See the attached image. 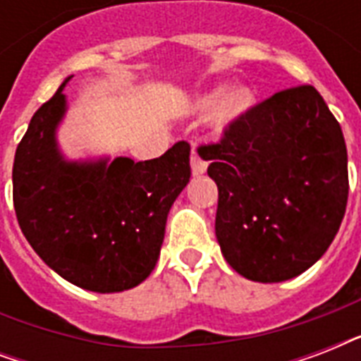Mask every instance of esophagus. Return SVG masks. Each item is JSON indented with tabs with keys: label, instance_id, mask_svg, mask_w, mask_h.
<instances>
[{
	"label": "esophagus",
	"instance_id": "34e87169",
	"mask_svg": "<svg viewBox=\"0 0 361 361\" xmlns=\"http://www.w3.org/2000/svg\"><path fill=\"white\" fill-rule=\"evenodd\" d=\"M206 169H208V164H206V161H202V159L198 157L197 153H192V155H191L192 176H202L204 172H206Z\"/></svg>",
	"mask_w": 361,
	"mask_h": 361
}]
</instances>
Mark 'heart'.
Returning a JSON list of instances; mask_svg holds the SVG:
<instances>
[{
  "mask_svg": "<svg viewBox=\"0 0 361 361\" xmlns=\"http://www.w3.org/2000/svg\"><path fill=\"white\" fill-rule=\"evenodd\" d=\"M255 101H257V93L247 84H238L228 92H226V84H219L198 95L192 101L191 112L197 116L214 112L212 116L214 129L217 133H226L251 112Z\"/></svg>",
  "mask_w": 361,
  "mask_h": 361,
  "instance_id": "1",
  "label": "heart"
}]
</instances>
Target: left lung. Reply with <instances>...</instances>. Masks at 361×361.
<instances>
[{"label":"left lung","mask_w":361,"mask_h":361,"mask_svg":"<svg viewBox=\"0 0 361 361\" xmlns=\"http://www.w3.org/2000/svg\"><path fill=\"white\" fill-rule=\"evenodd\" d=\"M198 153L219 189L215 236L238 274L281 283L324 255L347 208V146L313 86L275 93Z\"/></svg>","instance_id":"obj_1"}]
</instances>
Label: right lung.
Listing matches in <instances>:
<instances>
[{
  "label": "right lung",
  "instance_id": "obj_1",
  "mask_svg": "<svg viewBox=\"0 0 361 361\" xmlns=\"http://www.w3.org/2000/svg\"><path fill=\"white\" fill-rule=\"evenodd\" d=\"M65 78L16 147L13 200L33 251L84 290L123 292L152 274L172 204L191 178L187 142L157 159L71 161L59 149Z\"/></svg>",
  "mask_w": 361,
  "mask_h": 361
}]
</instances>
